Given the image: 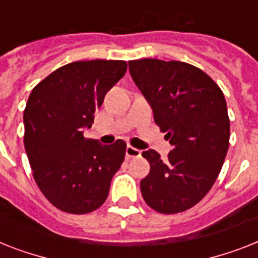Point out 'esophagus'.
Masks as SVG:
<instances>
[{
    "label": "esophagus",
    "instance_id": "esophagus-1",
    "mask_svg": "<svg viewBox=\"0 0 258 258\" xmlns=\"http://www.w3.org/2000/svg\"><path fill=\"white\" fill-rule=\"evenodd\" d=\"M141 155V151L138 149H135V147H133V146H127L125 147V157L128 158H137Z\"/></svg>",
    "mask_w": 258,
    "mask_h": 258
}]
</instances>
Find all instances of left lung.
I'll use <instances>...</instances> for the list:
<instances>
[{"mask_svg":"<svg viewBox=\"0 0 258 258\" xmlns=\"http://www.w3.org/2000/svg\"><path fill=\"white\" fill-rule=\"evenodd\" d=\"M128 67L172 146L166 159L155 150L142 153L150 163L149 175L141 180L142 196L159 213L184 212L208 194L228 153L230 121L224 93L187 62L142 58Z\"/></svg>","mask_w":258,"mask_h":258,"instance_id":"8db88e82","label":"left lung"}]
</instances>
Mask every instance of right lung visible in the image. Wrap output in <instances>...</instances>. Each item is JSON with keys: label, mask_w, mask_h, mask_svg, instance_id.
<instances>
[{"label": "right lung", "mask_w": 258, "mask_h": 258, "mask_svg": "<svg viewBox=\"0 0 258 258\" xmlns=\"http://www.w3.org/2000/svg\"><path fill=\"white\" fill-rule=\"evenodd\" d=\"M127 71L119 60L75 61L34 87L24 111V145L33 176L50 204L86 214L104 204L125 142L105 146L86 139L105 93Z\"/></svg>", "instance_id": "add662e5"}]
</instances>
